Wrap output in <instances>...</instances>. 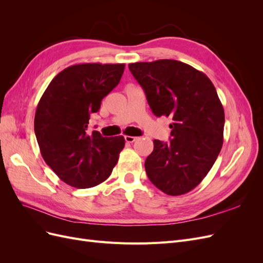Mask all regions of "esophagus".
Returning <instances> with one entry per match:
<instances>
[{
  "mask_svg": "<svg viewBox=\"0 0 263 263\" xmlns=\"http://www.w3.org/2000/svg\"><path fill=\"white\" fill-rule=\"evenodd\" d=\"M136 139H137V137H135V136H128V135H127V136H125L126 142H129V144H132V142H134Z\"/></svg>",
  "mask_w": 263,
  "mask_h": 263,
  "instance_id": "1",
  "label": "esophagus"
}]
</instances>
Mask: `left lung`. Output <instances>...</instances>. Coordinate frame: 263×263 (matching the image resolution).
Returning a JSON list of instances; mask_svg holds the SVG:
<instances>
[{"label":"left lung","instance_id":"obj_1","mask_svg":"<svg viewBox=\"0 0 263 263\" xmlns=\"http://www.w3.org/2000/svg\"><path fill=\"white\" fill-rule=\"evenodd\" d=\"M157 116L172 118L169 144L154 140L145 161L149 180L177 196L196 187L210 172L224 140V108L214 84L184 62L161 59L129 63Z\"/></svg>","mask_w":263,"mask_h":263}]
</instances>
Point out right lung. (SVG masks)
<instances>
[{
  "label": "right lung",
  "mask_w": 263,
  "mask_h": 263,
  "mask_svg": "<svg viewBox=\"0 0 263 263\" xmlns=\"http://www.w3.org/2000/svg\"><path fill=\"white\" fill-rule=\"evenodd\" d=\"M124 63H81L55 76L39 101L35 135L45 162L67 184L87 189L104 182L125 146L123 136L87 129L92 114L121 81Z\"/></svg>",
  "instance_id": "add662e5"
}]
</instances>
